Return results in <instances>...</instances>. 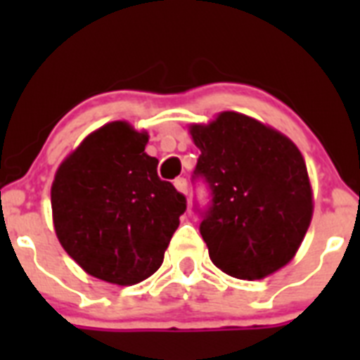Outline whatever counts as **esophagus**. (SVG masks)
<instances>
[{
    "mask_svg": "<svg viewBox=\"0 0 360 360\" xmlns=\"http://www.w3.org/2000/svg\"><path fill=\"white\" fill-rule=\"evenodd\" d=\"M173 186L176 187L178 193H182V195H186V193H187V180H186V178H174Z\"/></svg>",
    "mask_w": 360,
    "mask_h": 360,
    "instance_id": "obj_1",
    "label": "esophagus"
}]
</instances>
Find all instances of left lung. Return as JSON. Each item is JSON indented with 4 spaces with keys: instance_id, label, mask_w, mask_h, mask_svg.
Here are the masks:
<instances>
[{
    "instance_id": "obj_1",
    "label": "left lung",
    "mask_w": 360,
    "mask_h": 360,
    "mask_svg": "<svg viewBox=\"0 0 360 360\" xmlns=\"http://www.w3.org/2000/svg\"><path fill=\"white\" fill-rule=\"evenodd\" d=\"M200 149L196 174L212 191L200 225L209 257L238 279L269 278L294 259L310 227L314 193L297 146L238 111L191 124Z\"/></svg>"
}]
</instances>
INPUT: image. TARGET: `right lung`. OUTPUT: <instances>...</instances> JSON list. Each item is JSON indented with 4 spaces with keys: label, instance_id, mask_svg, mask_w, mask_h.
<instances>
[{
    "label": "right lung",
    "instance_id": "right-lung-1",
    "mask_svg": "<svg viewBox=\"0 0 360 360\" xmlns=\"http://www.w3.org/2000/svg\"><path fill=\"white\" fill-rule=\"evenodd\" d=\"M149 135L113 120L70 153L52 182L56 236L86 274L129 287L160 269L186 198L157 174Z\"/></svg>",
    "mask_w": 360,
    "mask_h": 360
}]
</instances>
